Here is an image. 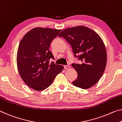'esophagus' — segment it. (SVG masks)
Listing matches in <instances>:
<instances>
[{
  "mask_svg": "<svg viewBox=\"0 0 122 122\" xmlns=\"http://www.w3.org/2000/svg\"><path fill=\"white\" fill-rule=\"evenodd\" d=\"M69 68H70V67H69V66H68V65L64 66V68L65 69H68Z\"/></svg>",
  "mask_w": 122,
  "mask_h": 122,
  "instance_id": "obj_1",
  "label": "esophagus"
}]
</instances>
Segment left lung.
Wrapping results in <instances>:
<instances>
[{
    "mask_svg": "<svg viewBox=\"0 0 122 122\" xmlns=\"http://www.w3.org/2000/svg\"><path fill=\"white\" fill-rule=\"evenodd\" d=\"M59 37L71 44L74 56L81 61L80 64H71L78 73L73 85L82 89L94 86L103 75L107 60L106 48L100 37L84 26L66 29Z\"/></svg>",
    "mask_w": 122,
    "mask_h": 122,
    "instance_id": "8db88e82",
    "label": "left lung"
}]
</instances>
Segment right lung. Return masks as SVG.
<instances>
[{
	"label": "right lung",
	"instance_id": "1",
	"mask_svg": "<svg viewBox=\"0 0 122 122\" xmlns=\"http://www.w3.org/2000/svg\"><path fill=\"white\" fill-rule=\"evenodd\" d=\"M60 31L38 27L27 32L20 41L17 55L18 71L24 82L35 90L42 91L51 86L63 69V66L50 62L54 59L50 46Z\"/></svg>",
	"mask_w": 122,
	"mask_h": 122
}]
</instances>
